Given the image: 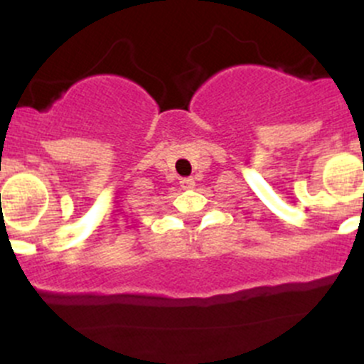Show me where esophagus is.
Segmentation results:
<instances>
[{"instance_id":"34e87169","label":"esophagus","mask_w":364,"mask_h":364,"mask_svg":"<svg viewBox=\"0 0 364 364\" xmlns=\"http://www.w3.org/2000/svg\"><path fill=\"white\" fill-rule=\"evenodd\" d=\"M181 186H183V188H192V186H193V179H190V178L181 179Z\"/></svg>"}]
</instances>
